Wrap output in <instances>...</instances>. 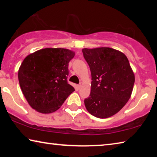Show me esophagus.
Masks as SVG:
<instances>
[{"instance_id":"34e87169","label":"esophagus","mask_w":157,"mask_h":157,"mask_svg":"<svg viewBox=\"0 0 157 157\" xmlns=\"http://www.w3.org/2000/svg\"><path fill=\"white\" fill-rule=\"evenodd\" d=\"M78 88H79V89H80V88H81V86H82V85H81V84H78Z\"/></svg>"}]
</instances>
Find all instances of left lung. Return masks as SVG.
I'll return each instance as SVG.
<instances>
[{
    "instance_id": "8db88e82",
    "label": "left lung",
    "mask_w": 157,
    "mask_h": 157,
    "mask_svg": "<svg viewBox=\"0 0 157 157\" xmlns=\"http://www.w3.org/2000/svg\"><path fill=\"white\" fill-rule=\"evenodd\" d=\"M82 52L92 79L85 107L97 118L112 116L131 97L135 78L129 60L123 52L107 47L84 48Z\"/></svg>"
}]
</instances>
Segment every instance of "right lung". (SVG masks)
Listing matches in <instances>:
<instances>
[{
    "label": "right lung",
    "mask_w": 157,
    "mask_h": 157,
    "mask_svg": "<svg viewBox=\"0 0 157 157\" xmlns=\"http://www.w3.org/2000/svg\"><path fill=\"white\" fill-rule=\"evenodd\" d=\"M75 52L65 48L41 49L28 55L18 69L23 95L38 112L57 111L75 89L68 83V63Z\"/></svg>",
    "instance_id": "obj_1"
}]
</instances>
